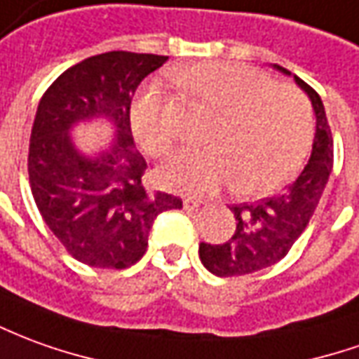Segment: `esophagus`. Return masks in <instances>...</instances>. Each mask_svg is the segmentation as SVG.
<instances>
[{
  "label": "esophagus",
  "instance_id": "esophagus-1",
  "mask_svg": "<svg viewBox=\"0 0 359 359\" xmlns=\"http://www.w3.org/2000/svg\"><path fill=\"white\" fill-rule=\"evenodd\" d=\"M205 201H201V199H197V197H185L184 199V209L185 211H197L201 205H203Z\"/></svg>",
  "mask_w": 359,
  "mask_h": 359
}]
</instances>
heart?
<instances>
[{
    "label": "heart",
    "instance_id": "1",
    "mask_svg": "<svg viewBox=\"0 0 359 359\" xmlns=\"http://www.w3.org/2000/svg\"><path fill=\"white\" fill-rule=\"evenodd\" d=\"M180 88L217 115L205 152H182L158 172L180 194H211L231 185L246 199L289 185L307 162L315 138L309 100L293 86L238 62H199L172 74ZM130 125L147 154L174 152V133L162 93L147 88L133 101Z\"/></svg>",
    "mask_w": 359,
    "mask_h": 359
}]
</instances>
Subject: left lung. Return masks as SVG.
Segmentation results:
<instances>
[{
  "label": "left lung",
  "mask_w": 359,
  "mask_h": 359,
  "mask_svg": "<svg viewBox=\"0 0 359 359\" xmlns=\"http://www.w3.org/2000/svg\"><path fill=\"white\" fill-rule=\"evenodd\" d=\"M273 66L289 74L278 64ZM295 81L307 91L316 115L315 142L309 164L285 194L266 197L256 203L232 205L236 231L231 241L222 244H199V258L203 266L219 278L256 273L285 258L291 246L307 229L323 197L334 160L332 133L320 95L297 76Z\"/></svg>",
  "instance_id": "8db88e82"
}]
</instances>
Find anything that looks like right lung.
I'll return each instance as SVG.
<instances>
[{"instance_id": "add662e5", "label": "right lung", "mask_w": 359, "mask_h": 359, "mask_svg": "<svg viewBox=\"0 0 359 359\" xmlns=\"http://www.w3.org/2000/svg\"><path fill=\"white\" fill-rule=\"evenodd\" d=\"M165 60L125 50L90 56L62 72L36 109L27 160L34 203L66 252L91 268H130L147 252L156 217L182 209L180 197L147 191V160L130 133V101L138 83ZM93 116L114 121L118 142L86 158L73 148L67 130Z\"/></svg>"}]
</instances>
